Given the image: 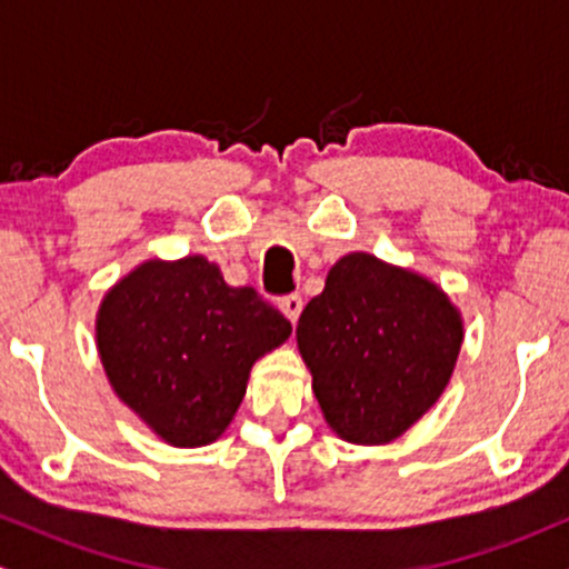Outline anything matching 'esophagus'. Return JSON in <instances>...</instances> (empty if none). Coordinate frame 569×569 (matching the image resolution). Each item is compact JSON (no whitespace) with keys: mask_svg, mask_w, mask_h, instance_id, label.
<instances>
[{"mask_svg":"<svg viewBox=\"0 0 569 569\" xmlns=\"http://www.w3.org/2000/svg\"><path fill=\"white\" fill-rule=\"evenodd\" d=\"M280 310H283V316L289 318L291 323H297L299 312H302V297H299V293H289V297L280 299Z\"/></svg>","mask_w":569,"mask_h":569,"instance_id":"1","label":"esophagus"}]
</instances>
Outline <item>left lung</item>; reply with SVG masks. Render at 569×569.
Here are the masks:
<instances>
[{
    "label": "left lung",
    "instance_id": "1",
    "mask_svg": "<svg viewBox=\"0 0 569 569\" xmlns=\"http://www.w3.org/2000/svg\"><path fill=\"white\" fill-rule=\"evenodd\" d=\"M312 393L339 439L388 443L439 401L462 318L439 286L371 253H348L299 316Z\"/></svg>",
    "mask_w": 569,
    "mask_h": 569
}]
</instances>
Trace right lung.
Returning <instances> with one entry per match:
<instances>
[{"label": "right lung", "mask_w": 569, "mask_h": 569, "mask_svg": "<svg viewBox=\"0 0 569 569\" xmlns=\"http://www.w3.org/2000/svg\"><path fill=\"white\" fill-rule=\"evenodd\" d=\"M291 335L253 289L206 257L149 259L103 297L96 342L114 393L173 447H206L232 422L251 367Z\"/></svg>", "instance_id": "1"}]
</instances>
